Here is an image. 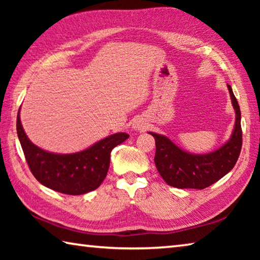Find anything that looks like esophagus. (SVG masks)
<instances>
[{
    "label": "esophagus",
    "instance_id": "1",
    "mask_svg": "<svg viewBox=\"0 0 260 260\" xmlns=\"http://www.w3.org/2000/svg\"><path fill=\"white\" fill-rule=\"evenodd\" d=\"M144 127H146V124H144L143 121H141V120L134 121V124H133V128H134V129H136V131H142V129H144Z\"/></svg>",
    "mask_w": 260,
    "mask_h": 260
}]
</instances>
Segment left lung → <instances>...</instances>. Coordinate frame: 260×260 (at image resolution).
I'll return each instance as SVG.
<instances>
[{"instance_id": "1", "label": "left lung", "mask_w": 260, "mask_h": 260, "mask_svg": "<svg viewBox=\"0 0 260 260\" xmlns=\"http://www.w3.org/2000/svg\"><path fill=\"white\" fill-rule=\"evenodd\" d=\"M235 124L231 138L221 147L208 153H191L179 148L167 136L149 132L156 141L155 164L164 181L180 189H204L231 172L242 148L241 111L230 85Z\"/></svg>"}]
</instances>
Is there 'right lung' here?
I'll use <instances>...</instances> for the list:
<instances>
[{
	"instance_id": "1",
	"label": "right lung",
	"mask_w": 260,
	"mask_h": 260,
	"mask_svg": "<svg viewBox=\"0 0 260 260\" xmlns=\"http://www.w3.org/2000/svg\"><path fill=\"white\" fill-rule=\"evenodd\" d=\"M17 134L35 179L47 188L68 195H82L99 188L107 177L112 149L129 138L126 133H116L82 151L50 152L27 138L20 121V109L17 114Z\"/></svg>"
}]
</instances>
